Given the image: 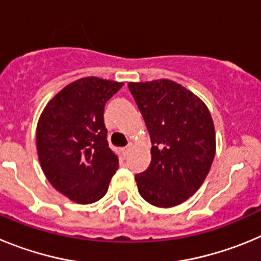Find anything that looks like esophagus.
Instances as JSON below:
<instances>
[{"mask_svg": "<svg viewBox=\"0 0 261 261\" xmlns=\"http://www.w3.org/2000/svg\"><path fill=\"white\" fill-rule=\"evenodd\" d=\"M129 150H130V146H125V147H123V149H121V153H123L124 155H126V154L129 153Z\"/></svg>", "mask_w": 261, "mask_h": 261, "instance_id": "34e87169", "label": "esophagus"}]
</instances>
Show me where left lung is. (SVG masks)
<instances>
[{"instance_id": "8db88e82", "label": "left lung", "mask_w": 261, "mask_h": 261, "mask_svg": "<svg viewBox=\"0 0 261 261\" xmlns=\"http://www.w3.org/2000/svg\"><path fill=\"white\" fill-rule=\"evenodd\" d=\"M151 140V162L136 175L142 199L158 208L188 200L204 183L216 155L208 107L171 80L129 82Z\"/></svg>"}]
</instances>
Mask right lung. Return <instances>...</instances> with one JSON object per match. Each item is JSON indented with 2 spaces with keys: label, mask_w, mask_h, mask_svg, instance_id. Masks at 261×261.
I'll return each instance as SVG.
<instances>
[{
  "label": "right lung",
  "mask_w": 261,
  "mask_h": 261,
  "mask_svg": "<svg viewBox=\"0 0 261 261\" xmlns=\"http://www.w3.org/2000/svg\"><path fill=\"white\" fill-rule=\"evenodd\" d=\"M123 82L85 77L66 85L39 117L36 149L55 190L78 204H93L107 193L119 168L105 126V106Z\"/></svg>",
  "instance_id": "1"
}]
</instances>
